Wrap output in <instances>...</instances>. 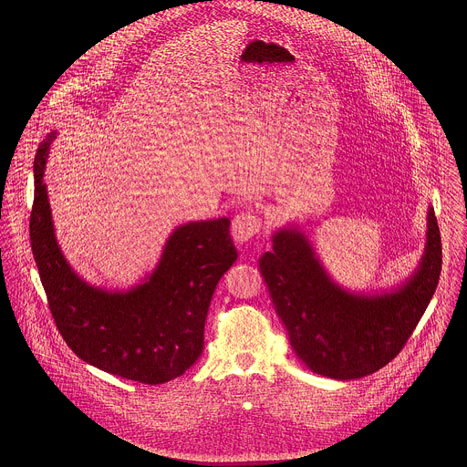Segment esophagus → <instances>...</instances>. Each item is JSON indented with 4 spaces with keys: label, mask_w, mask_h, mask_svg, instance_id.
I'll use <instances>...</instances> for the list:
<instances>
[{
    "label": "esophagus",
    "mask_w": 467,
    "mask_h": 467,
    "mask_svg": "<svg viewBox=\"0 0 467 467\" xmlns=\"http://www.w3.org/2000/svg\"><path fill=\"white\" fill-rule=\"evenodd\" d=\"M263 228L261 219L252 212H241L232 219V237L237 244H244L254 239Z\"/></svg>",
    "instance_id": "esophagus-1"
}]
</instances>
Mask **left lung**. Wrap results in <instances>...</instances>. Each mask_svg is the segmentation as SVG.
I'll return each instance as SVG.
<instances>
[{
  "mask_svg": "<svg viewBox=\"0 0 467 467\" xmlns=\"http://www.w3.org/2000/svg\"><path fill=\"white\" fill-rule=\"evenodd\" d=\"M261 275L296 356L315 374L358 379L390 363L422 318L442 267V244L433 208L417 269L390 293H354L336 284L298 226L271 237Z\"/></svg>",
  "mask_w": 467,
  "mask_h": 467,
  "instance_id": "left-lung-1",
  "label": "left lung"
}]
</instances>
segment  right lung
<instances>
[{"label":"right lung","mask_w":467,"mask_h":467,"mask_svg":"<svg viewBox=\"0 0 467 467\" xmlns=\"http://www.w3.org/2000/svg\"><path fill=\"white\" fill-rule=\"evenodd\" d=\"M57 131L34 161L30 244L52 317L67 347L86 363L124 379L161 385L185 374L204 345V320L219 278L237 261L230 219L178 226L156 267L131 289L88 284L63 255L52 221L47 158Z\"/></svg>","instance_id":"obj_1"}]
</instances>
